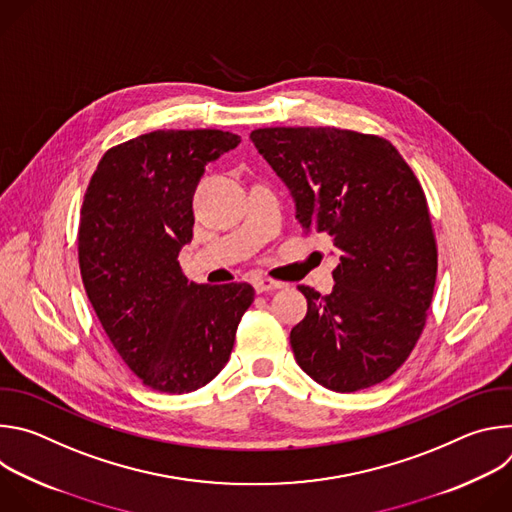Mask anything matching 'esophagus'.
Returning a JSON list of instances; mask_svg holds the SVG:
<instances>
[{"instance_id":"obj_1","label":"esophagus","mask_w":512,"mask_h":512,"mask_svg":"<svg viewBox=\"0 0 512 512\" xmlns=\"http://www.w3.org/2000/svg\"><path fill=\"white\" fill-rule=\"evenodd\" d=\"M285 285L279 283V281H273V279H259L255 281V291L257 294H271V291H277V289H283Z\"/></svg>"}]
</instances>
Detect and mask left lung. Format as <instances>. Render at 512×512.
I'll return each mask as SVG.
<instances>
[{"mask_svg":"<svg viewBox=\"0 0 512 512\" xmlns=\"http://www.w3.org/2000/svg\"><path fill=\"white\" fill-rule=\"evenodd\" d=\"M257 152L283 180L306 233L340 255L334 289L300 285L306 318L289 342L302 371L336 393L389 379L425 326L437 273L427 200L393 143L336 127H263Z\"/></svg>","mask_w":512,"mask_h":512,"instance_id":"obj_1","label":"left lung"}]
</instances>
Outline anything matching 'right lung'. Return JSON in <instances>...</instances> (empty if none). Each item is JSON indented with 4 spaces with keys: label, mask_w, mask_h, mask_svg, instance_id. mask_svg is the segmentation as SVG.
Instances as JSON below:
<instances>
[{
    "label": "right lung",
    "mask_w": 512,
    "mask_h": 512,
    "mask_svg": "<svg viewBox=\"0 0 512 512\" xmlns=\"http://www.w3.org/2000/svg\"><path fill=\"white\" fill-rule=\"evenodd\" d=\"M239 143L218 129L145 133L107 150L85 192L79 265L89 302L123 362L160 393H190L221 373L255 300L249 283L198 285L178 263L204 166Z\"/></svg>",
    "instance_id": "1"
}]
</instances>
